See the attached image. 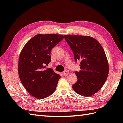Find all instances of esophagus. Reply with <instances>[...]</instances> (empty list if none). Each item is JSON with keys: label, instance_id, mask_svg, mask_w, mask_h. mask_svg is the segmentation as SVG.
<instances>
[{"label": "esophagus", "instance_id": "34e87169", "mask_svg": "<svg viewBox=\"0 0 123 123\" xmlns=\"http://www.w3.org/2000/svg\"><path fill=\"white\" fill-rule=\"evenodd\" d=\"M62 74H63V75L66 76L67 75H68V74H69V72L67 71H64L62 72Z\"/></svg>", "mask_w": 123, "mask_h": 123}]
</instances>
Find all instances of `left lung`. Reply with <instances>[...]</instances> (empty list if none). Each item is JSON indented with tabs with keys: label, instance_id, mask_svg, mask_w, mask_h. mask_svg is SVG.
<instances>
[{
	"label": "left lung",
	"instance_id": "1",
	"mask_svg": "<svg viewBox=\"0 0 123 123\" xmlns=\"http://www.w3.org/2000/svg\"><path fill=\"white\" fill-rule=\"evenodd\" d=\"M64 37L75 61L80 62V71L75 72L77 80L72 88L80 95H93L101 89L108 75V62L103 48L97 40L89 36Z\"/></svg>",
	"mask_w": 123,
	"mask_h": 123
}]
</instances>
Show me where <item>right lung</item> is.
<instances>
[{
	"mask_svg": "<svg viewBox=\"0 0 123 123\" xmlns=\"http://www.w3.org/2000/svg\"><path fill=\"white\" fill-rule=\"evenodd\" d=\"M64 38L58 34H37L22 49L18 61V74L22 84L30 94L43 99L55 91L61 76L51 68H46L51 62V51Z\"/></svg>",
	"mask_w": 123,
	"mask_h": 123,
	"instance_id": "right-lung-1",
	"label": "right lung"
}]
</instances>
